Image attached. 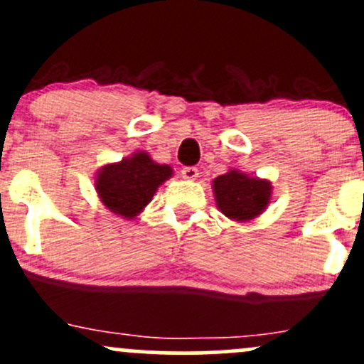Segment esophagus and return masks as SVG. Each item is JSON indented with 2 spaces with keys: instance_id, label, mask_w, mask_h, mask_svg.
I'll return each mask as SVG.
<instances>
[{
  "instance_id": "obj_1",
  "label": "esophagus",
  "mask_w": 364,
  "mask_h": 364,
  "mask_svg": "<svg viewBox=\"0 0 364 364\" xmlns=\"http://www.w3.org/2000/svg\"><path fill=\"white\" fill-rule=\"evenodd\" d=\"M181 176L185 179H188V181H195L198 178V169L197 167H183Z\"/></svg>"
}]
</instances>
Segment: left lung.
<instances>
[{
	"label": "left lung",
	"mask_w": 364,
	"mask_h": 364,
	"mask_svg": "<svg viewBox=\"0 0 364 364\" xmlns=\"http://www.w3.org/2000/svg\"><path fill=\"white\" fill-rule=\"evenodd\" d=\"M216 205L228 220L251 221L267 209L272 198V183L237 169L213 181Z\"/></svg>",
	"instance_id": "8db88e82"
}]
</instances>
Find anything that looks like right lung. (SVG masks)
<instances>
[{
    "mask_svg": "<svg viewBox=\"0 0 364 364\" xmlns=\"http://www.w3.org/2000/svg\"><path fill=\"white\" fill-rule=\"evenodd\" d=\"M171 176V166L156 164L146 151H134L120 162L106 164L97 171L95 192L109 211L134 220Z\"/></svg>",
    "mask_w": 364,
    "mask_h": 364,
    "instance_id": "obj_1",
    "label": "right lung"
}]
</instances>
